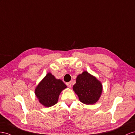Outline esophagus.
<instances>
[{
    "label": "esophagus",
    "mask_w": 135,
    "mask_h": 135,
    "mask_svg": "<svg viewBox=\"0 0 135 135\" xmlns=\"http://www.w3.org/2000/svg\"><path fill=\"white\" fill-rule=\"evenodd\" d=\"M66 85L69 87V88H71V82H69V83H66Z\"/></svg>",
    "instance_id": "obj_1"
}]
</instances>
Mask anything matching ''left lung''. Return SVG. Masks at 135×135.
<instances>
[{
	"mask_svg": "<svg viewBox=\"0 0 135 135\" xmlns=\"http://www.w3.org/2000/svg\"><path fill=\"white\" fill-rule=\"evenodd\" d=\"M73 89L78 95L81 102L86 105H92L100 97L102 85L95 77L84 71L77 77Z\"/></svg>",
	"mask_w": 135,
	"mask_h": 135,
	"instance_id": "obj_1",
	"label": "left lung"
}]
</instances>
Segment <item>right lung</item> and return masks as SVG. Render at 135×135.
<instances>
[{"label": "right lung", "mask_w": 135, "mask_h": 135, "mask_svg": "<svg viewBox=\"0 0 135 135\" xmlns=\"http://www.w3.org/2000/svg\"><path fill=\"white\" fill-rule=\"evenodd\" d=\"M65 88L67 86L62 81L49 73L38 85L35 94L40 103L49 107L57 103L60 92Z\"/></svg>", "instance_id": "obj_1"}]
</instances>
